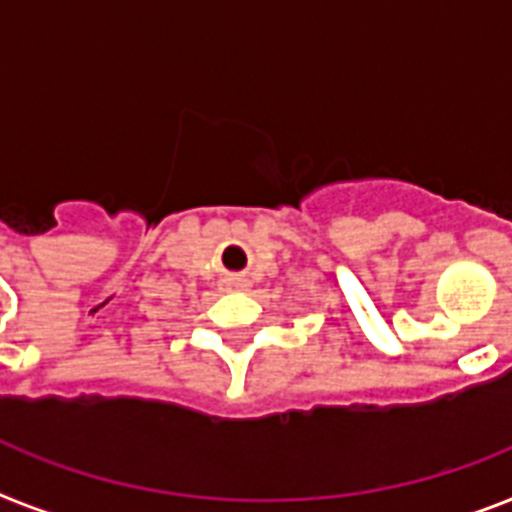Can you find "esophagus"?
<instances>
[{
    "label": "esophagus",
    "instance_id": "1",
    "mask_svg": "<svg viewBox=\"0 0 512 512\" xmlns=\"http://www.w3.org/2000/svg\"><path fill=\"white\" fill-rule=\"evenodd\" d=\"M230 287H235V290H246L248 282L246 280H230Z\"/></svg>",
    "mask_w": 512,
    "mask_h": 512
}]
</instances>
